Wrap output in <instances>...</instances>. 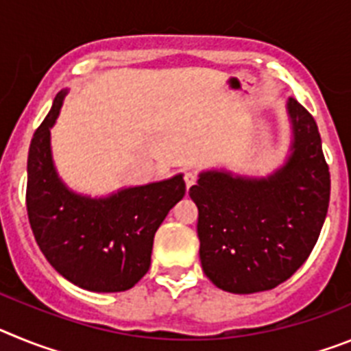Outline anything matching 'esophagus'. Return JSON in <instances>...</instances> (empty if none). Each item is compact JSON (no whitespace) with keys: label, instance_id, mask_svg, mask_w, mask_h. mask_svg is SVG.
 Wrapping results in <instances>:
<instances>
[{"label":"esophagus","instance_id":"esophagus-1","mask_svg":"<svg viewBox=\"0 0 351 351\" xmlns=\"http://www.w3.org/2000/svg\"><path fill=\"white\" fill-rule=\"evenodd\" d=\"M184 182H186V188H191V186L197 182V173L191 172V170L184 172Z\"/></svg>","mask_w":351,"mask_h":351}]
</instances>
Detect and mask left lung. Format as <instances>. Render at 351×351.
<instances>
[{"label": "left lung", "mask_w": 351, "mask_h": 351, "mask_svg": "<svg viewBox=\"0 0 351 351\" xmlns=\"http://www.w3.org/2000/svg\"><path fill=\"white\" fill-rule=\"evenodd\" d=\"M287 110L293 141L281 169L260 179L209 170L190 188L202 269L230 293L287 281L308 260L327 216L330 173L316 121L293 98Z\"/></svg>", "instance_id": "1"}]
</instances>
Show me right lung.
Segmentation results:
<instances>
[{
  "mask_svg": "<svg viewBox=\"0 0 351 351\" xmlns=\"http://www.w3.org/2000/svg\"><path fill=\"white\" fill-rule=\"evenodd\" d=\"M64 95L56 96L31 138L26 188L31 230L49 263L70 283L104 293L130 290L149 271L154 234L184 197V179L178 173L105 198L68 190L51 154V128Z\"/></svg>",
  "mask_w": 351,
  "mask_h": 351,
  "instance_id": "obj_1",
  "label": "right lung"
}]
</instances>
